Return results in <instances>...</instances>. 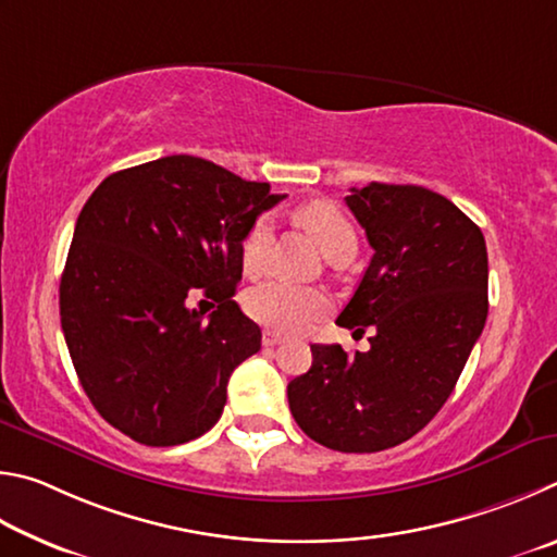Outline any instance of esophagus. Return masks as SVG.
Returning <instances> with one entry per match:
<instances>
[{
  "label": "esophagus",
  "instance_id": "34e87169",
  "mask_svg": "<svg viewBox=\"0 0 557 557\" xmlns=\"http://www.w3.org/2000/svg\"><path fill=\"white\" fill-rule=\"evenodd\" d=\"M281 343H284V335L273 333V330H267V333L261 335V345L263 347H273V345H281Z\"/></svg>",
  "mask_w": 557,
  "mask_h": 557
}]
</instances>
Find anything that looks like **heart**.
I'll list each match as a JSON object with an SVG mask.
<instances>
[{
	"mask_svg": "<svg viewBox=\"0 0 557 557\" xmlns=\"http://www.w3.org/2000/svg\"><path fill=\"white\" fill-rule=\"evenodd\" d=\"M298 218L315 234L320 247H323V251L333 261L345 257V253H355V227L337 205L325 200L308 202L298 210ZM271 234L273 227L267 214H261V218L251 222V227L244 234L239 249L244 273L257 276V273L267 269ZM327 308L330 298L325 290H320L315 286L290 284V281L284 278H267L244 294V310H247L257 323L269 325L273 330H284V333H298V330L313 325L318 318L325 315Z\"/></svg>",
	"mask_w": 557,
	"mask_h": 557,
	"instance_id": "obj_1",
	"label": "heart"
}]
</instances>
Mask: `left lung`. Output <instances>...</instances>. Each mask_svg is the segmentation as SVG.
Listing matches in <instances>:
<instances>
[{"mask_svg":"<svg viewBox=\"0 0 557 557\" xmlns=\"http://www.w3.org/2000/svg\"><path fill=\"white\" fill-rule=\"evenodd\" d=\"M374 257L337 315L367 352L310 345L313 364L288 384L296 423L339 453L401 445L433 421L480 339L490 298L484 234L421 185L369 183L345 198Z\"/></svg>","mask_w":557,"mask_h":557,"instance_id":"1","label":"left lung"}]
</instances>
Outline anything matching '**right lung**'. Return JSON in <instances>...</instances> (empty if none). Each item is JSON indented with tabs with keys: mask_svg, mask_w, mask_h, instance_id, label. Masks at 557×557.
Listing matches in <instances>:
<instances>
[{
	"mask_svg": "<svg viewBox=\"0 0 557 557\" xmlns=\"http://www.w3.org/2000/svg\"><path fill=\"white\" fill-rule=\"evenodd\" d=\"M286 195L198 156H163L97 185L75 222L61 327L77 379L107 423L151 447L220 421L227 382L261 349L234 304L251 222ZM219 304L208 321L187 298Z\"/></svg>",
	"mask_w": 557,
	"mask_h": 557,
	"instance_id": "right-lung-1",
	"label": "right lung"
}]
</instances>
